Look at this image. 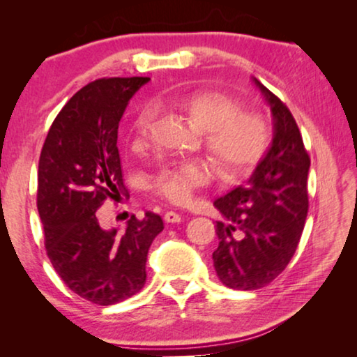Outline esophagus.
Masks as SVG:
<instances>
[{
	"mask_svg": "<svg viewBox=\"0 0 357 357\" xmlns=\"http://www.w3.org/2000/svg\"><path fill=\"white\" fill-rule=\"evenodd\" d=\"M164 219L167 223H179L183 217H181V214L174 213V211H168V213L164 215Z\"/></svg>",
	"mask_w": 357,
	"mask_h": 357,
	"instance_id": "esophagus-1",
	"label": "esophagus"
}]
</instances>
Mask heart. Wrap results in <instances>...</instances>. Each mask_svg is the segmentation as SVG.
<instances>
[{"label": "heart", "instance_id": "b5f03b06", "mask_svg": "<svg viewBox=\"0 0 357 357\" xmlns=\"http://www.w3.org/2000/svg\"><path fill=\"white\" fill-rule=\"evenodd\" d=\"M168 105L184 114L190 126L203 134V142L213 157L222 178L234 179L245 174L261 159L269 143V126L259 113L243 112L229 96L202 89L184 98H176ZM154 108L144 107L134 121L132 148L146 146ZM213 168L203 159L165 162L153 176L157 195L173 204H184L193 192L206 185Z\"/></svg>", "mask_w": 357, "mask_h": 357}]
</instances>
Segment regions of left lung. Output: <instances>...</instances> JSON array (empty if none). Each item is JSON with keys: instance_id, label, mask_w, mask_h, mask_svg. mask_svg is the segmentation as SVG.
<instances>
[{"instance_id": "1", "label": "left lung", "mask_w": 357, "mask_h": 357, "mask_svg": "<svg viewBox=\"0 0 357 357\" xmlns=\"http://www.w3.org/2000/svg\"><path fill=\"white\" fill-rule=\"evenodd\" d=\"M273 116V142L244 184L214 202L219 247L217 277L233 289H258L287 268L304 229L310 159L287 105L252 78Z\"/></svg>"}]
</instances>
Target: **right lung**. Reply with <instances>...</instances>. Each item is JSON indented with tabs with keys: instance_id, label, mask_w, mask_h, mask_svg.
<instances>
[{
	"instance_id": "add662e5",
	"label": "right lung",
	"mask_w": 357,
	"mask_h": 357,
	"mask_svg": "<svg viewBox=\"0 0 357 357\" xmlns=\"http://www.w3.org/2000/svg\"><path fill=\"white\" fill-rule=\"evenodd\" d=\"M148 77L100 78L86 84L53 121L38 172V211L47 255L75 294L112 305L140 291L148 250L164 229L148 211L128 225L105 228L96 215L123 192L118 128L126 107Z\"/></svg>"
}]
</instances>
